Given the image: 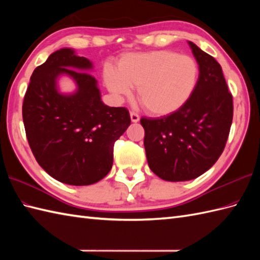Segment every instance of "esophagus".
Instances as JSON below:
<instances>
[{
    "mask_svg": "<svg viewBox=\"0 0 260 260\" xmlns=\"http://www.w3.org/2000/svg\"><path fill=\"white\" fill-rule=\"evenodd\" d=\"M131 119L133 123H137L140 120V115L135 112H131Z\"/></svg>",
    "mask_w": 260,
    "mask_h": 260,
    "instance_id": "esophagus-1",
    "label": "esophagus"
}]
</instances>
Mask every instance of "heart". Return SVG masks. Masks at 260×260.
Wrapping results in <instances>:
<instances>
[{
	"label": "heart",
	"mask_w": 260,
	"mask_h": 260,
	"mask_svg": "<svg viewBox=\"0 0 260 260\" xmlns=\"http://www.w3.org/2000/svg\"><path fill=\"white\" fill-rule=\"evenodd\" d=\"M199 66L192 57L170 50L133 53L120 59L118 70L105 69V82L118 97L129 96L137 87V97L147 112L168 115L187 102L197 86Z\"/></svg>",
	"instance_id": "b5f03b06"
}]
</instances>
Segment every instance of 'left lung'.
<instances>
[{"mask_svg":"<svg viewBox=\"0 0 260 260\" xmlns=\"http://www.w3.org/2000/svg\"><path fill=\"white\" fill-rule=\"evenodd\" d=\"M189 45L200 71L191 97L164 117L141 118L148 167L165 181H189L208 171L222 154L233 123V95L221 66Z\"/></svg>","mask_w":260,"mask_h":260,"instance_id":"8db88e82","label":"left lung"}]
</instances>
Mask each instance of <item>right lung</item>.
<instances>
[{
	"label": "right lung",
	"instance_id": "right-lung-1",
	"mask_svg": "<svg viewBox=\"0 0 260 260\" xmlns=\"http://www.w3.org/2000/svg\"><path fill=\"white\" fill-rule=\"evenodd\" d=\"M91 67L71 49L51 53L33 71L22 105L25 135L37 162L53 179L70 185H89L108 174L115 142L131 124L127 108L101 101L95 77L82 71ZM61 73L77 82L74 95L57 92L55 80Z\"/></svg>",
	"mask_w": 260,
	"mask_h": 260
}]
</instances>
